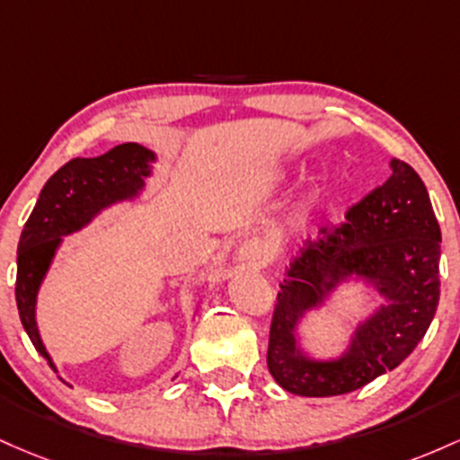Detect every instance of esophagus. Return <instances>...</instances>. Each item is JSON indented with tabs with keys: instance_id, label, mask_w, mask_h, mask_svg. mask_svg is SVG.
Segmentation results:
<instances>
[{
	"instance_id": "obj_1",
	"label": "esophagus",
	"mask_w": 460,
	"mask_h": 460,
	"mask_svg": "<svg viewBox=\"0 0 460 460\" xmlns=\"http://www.w3.org/2000/svg\"><path fill=\"white\" fill-rule=\"evenodd\" d=\"M234 261H236V265L243 267V270H256V267L265 265L267 262L265 245L256 239L243 241V243L239 245V250H236Z\"/></svg>"
}]
</instances>
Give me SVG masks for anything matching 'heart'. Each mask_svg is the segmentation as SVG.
Wrapping results in <instances>:
<instances>
[{
    "mask_svg": "<svg viewBox=\"0 0 460 460\" xmlns=\"http://www.w3.org/2000/svg\"><path fill=\"white\" fill-rule=\"evenodd\" d=\"M319 202H322V195H319V193H313L311 198H308V204H306V210H308V213H311V210L317 208Z\"/></svg>",
    "mask_w": 460,
    "mask_h": 460,
    "instance_id": "b5f03b06",
    "label": "heart"
}]
</instances>
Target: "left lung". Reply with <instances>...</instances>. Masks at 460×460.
<instances>
[{"label":"left lung","mask_w":460,"mask_h":460,"mask_svg":"<svg viewBox=\"0 0 460 460\" xmlns=\"http://www.w3.org/2000/svg\"><path fill=\"white\" fill-rule=\"evenodd\" d=\"M383 187L365 195L339 226L306 239L278 293L267 367L288 394H352L395 369L424 339L438 304L441 228L426 184L411 164L391 158ZM349 279L385 302L355 329L346 352L317 361L296 343V326Z\"/></svg>","instance_id":"left-lung-1"}]
</instances>
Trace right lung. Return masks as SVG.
<instances>
[{
	"label": "right lung",
	"mask_w": 460,
	"mask_h": 460,
	"mask_svg": "<svg viewBox=\"0 0 460 460\" xmlns=\"http://www.w3.org/2000/svg\"><path fill=\"white\" fill-rule=\"evenodd\" d=\"M156 154L123 143L97 158H74L45 182L17 247V308L36 352L58 374L36 326V297L63 236L89 226L102 210L132 202L146 189Z\"/></svg>",
	"instance_id": "right-lung-1"
}]
</instances>
